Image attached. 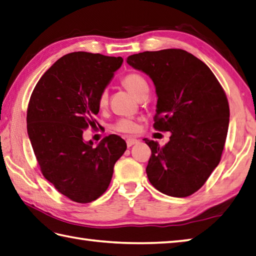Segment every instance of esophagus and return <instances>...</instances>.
Instances as JSON below:
<instances>
[{
    "label": "esophagus",
    "instance_id": "obj_1",
    "mask_svg": "<svg viewBox=\"0 0 256 256\" xmlns=\"http://www.w3.org/2000/svg\"><path fill=\"white\" fill-rule=\"evenodd\" d=\"M136 143H138V140L134 138H128L126 140V145H128V148L132 146V145L136 144Z\"/></svg>",
    "mask_w": 256,
    "mask_h": 256
}]
</instances>
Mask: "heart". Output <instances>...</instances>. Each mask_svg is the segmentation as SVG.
Returning a JSON list of instances; mask_svg holds the SVG:
<instances>
[{"label": "heart", "instance_id": "obj_1", "mask_svg": "<svg viewBox=\"0 0 256 256\" xmlns=\"http://www.w3.org/2000/svg\"><path fill=\"white\" fill-rule=\"evenodd\" d=\"M122 82L124 86L130 92H131L135 98H138L141 95L148 93V85L146 80L142 76L141 74L136 72H131L125 75L123 78ZM108 103V93L106 90H103V91L100 93L98 98V104L100 108H106ZM138 124L135 123L132 120L128 118H121L118 121L115 122L112 125V130L115 132H121V133H126V134H132L138 131Z\"/></svg>", "mask_w": 256, "mask_h": 256}]
</instances>
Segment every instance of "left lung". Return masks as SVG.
<instances>
[{
    "label": "left lung",
    "instance_id": "8db88e82",
    "mask_svg": "<svg viewBox=\"0 0 256 256\" xmlns=\"http://www.w3.org/2000/svg\"><path fill=\"white\" fill-rule=\"evenodd\" d=\"M126 62L152 78L153 126L171 132L164 146L144 138L152 151L148 181L168 196H190L221 161L230 122L226 94L208 65L181 48L133 54Z\"/></svg>",
    "mask_w": 256,
    "mask_h": 256
}]
</instances>
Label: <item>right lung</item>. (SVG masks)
Segmentation results:
<instances>
[{
    "label": "right lung",
    "instance_id": "add662e5",
    "mask_svg": "<svg viewBox=\"0 0 256 256\" xmlns=\"http://www.w3.org/2000/svg\"><path fill=\"white\" fill-rule=\"evenodd\" d=\"M121 56L73 52L58 60L40 78L30 98L28 134L43 176L78 203H90L106 191L115 162L126 150L118 135L96 148L83 141L94 126L98 95L121 68Z\"/></svg>",
    "mask_w": 256,
    "mask_h": 256
}]
</instances>
